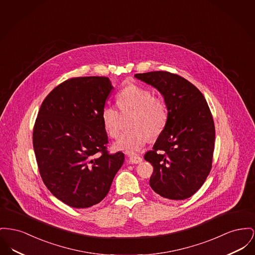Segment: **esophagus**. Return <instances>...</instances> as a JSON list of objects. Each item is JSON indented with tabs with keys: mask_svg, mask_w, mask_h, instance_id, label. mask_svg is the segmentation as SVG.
Returning <instances> with one entry per match:
<instances>
[{
	"mask_svg": "<svg viewBox=\"0 0 255 255\" xmlns=\"http://www.w3.org/2000/svg\"><path fill=\"white\" fill-rule=\"evenodd\" d=\"M141 161H142V158L137 155H133V156L129 157V162L132 164H139V163H141Z\"/></svg>",
	"mask_w": 255,
	"mask_h": 255,
	"instance_id": "esophagus-1",
	"label": "esophagus"
}]
</instances>
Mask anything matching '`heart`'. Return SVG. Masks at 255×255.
Instances as JSON below:
<instances>
[{
	"instance_id": "obj_1",
	"label": "heart",
	"mask_w": 255,
	"mask_h": 255,
	"mask_svg": "<svg viewBox=\"0 0 255 255\" xmlns=\"http://www.w3.org/2000/svg\"><path fill=\"white\" fill-rule=\"evenodd\" d=\"M121 112L134 111L130 126L132 130L120 135L115 143L117 149L133 154L141 149L148 138H157L165 130L168 120V109L165 100L154 97L148 89L131 84L120 91L117 97ZM104 130L111 137L120 135V112L105 106L101 113Z\"/></svg>"
}]
</instances>
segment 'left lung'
Here are the masks:
<instances>
[{
    "mask_svg": "<svg viewBox=\"0 0 255 255\" xmlns=\"http://www.w3.org/2000/svg\"><path fill=\"white\" fill-rule=\"evenodd\" d=\"M159 90L168 109V120L144 159L153 165L150 187L170 200L191 197L212 168L215 124L203 94L188 80L166 71L135 74Z\"/></svg>",
    "mask_w": 255,
    "mask_h": 255,
    "instance_id": "left-lung-1",
    "label": "left lung"
}]
</instances>
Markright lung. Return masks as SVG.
<instances>
[{
	"mask_svg": "<svg viewBox=\"0 0 255 255\" xmlns=\"http://www.w3.org/2000/svg\"><path fill=\"white\" fill-rule=\"evenodd\" d=\"M113 87L108 77H76L43 100L32 143L40 176L60 201L89 208L108 195L124 154L108 151L101 113Z\"/></svg>",
	"mask_w": 255,
	"mask_h": 255,
	"instance_id": "add662e5",
	"label": "right lung"
}]
</instances>
